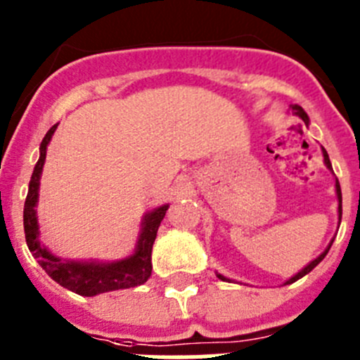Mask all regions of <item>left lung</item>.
<instances>
[{
    "mask_svg": "<svg viewBox=\"0 0 360 360\" xmlns=\"http://www.w3.org/2000/svg\"><path fill=\"white\" fill-rule=\"evenodd\" d=\"M292 113H294V115H297L299 119H303V122L307 124V126H308V124H310V119H308V115H307V113H304V110H303V108H301V106H297V104H294V106H292ZM323 157H324V165H326V167H328V169L332 171V162H330L328 153H326V149H324V148H323ZM332 173H333V171H332ZM335 193H337V200H339V207H337V212H339V224H341V216H342V195H341V186H339V180H337V178H335ZM332 243H333V240L330 241V245H328V247H326V249H324L323 254H319V256H317L316 259H314V262L308 263V265L304 266V269L299 270L297 274L292 276V278L288 279V281L285 283V285H290V283L297 281L299 278H303V276H307L308 272H310V270L316 269V266L319 265L321 262H323L324 256L328 254V250H330V247H332ZM216 276H218V278L221 279V281H231V279L225 278V276H221V274H218V272H216Z\"/></svg>",
    "mask_w": 360,
    "mask_h": 360,
    "instance_id": "8db88e82",
    "label": "left lung"
}]
</instances>
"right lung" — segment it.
Instances as JSON below:
<instances>
[{"label": "right lung", "instance_id": "1", "mask_svg": "<svg viewBox=\"0 0 360 360\" xmlns=\"http://www.w3.org/2000/svg\"><path fill=\"white\" fill-rule=\"evenodd\" d=\"M57 124L49 129L39 146V160H37L30 184H28V195L25 200L23 225L25 238L30 249L32 256L56 283L68 290L75 292L84 297H94L104 292L122 290L144 285L151 276V250L160 221L164 219L165 211L169 203H164L160 207L146 212L141 224V232L136 240L135 250L129 256L117 259V262H98V259H63L50 252L39 240V224H37V202H39V180L43 173L46 148L52 141Z\"/></svg>", "mask_w": 360, "mask_h": 360}]
</instances>
